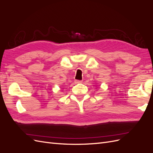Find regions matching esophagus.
I'll return each instance as SVG.
<instances>
[{
	"mask_svg": "<svg viewBox=\"0 0 153 153\" xmlns=\"http://www.w3.org/2000/svg\"><path fill=\"white\" fill-rule=\"evenodd\" d=\"M74 82L76 83V84H79V83H82V81H81V80H74Z\"/></svg>",
	"mask_w": 153,
	"mask_h": 153,
	"instance_id": "34e87169",
	"label": "esophagus"
}]
</instances>
